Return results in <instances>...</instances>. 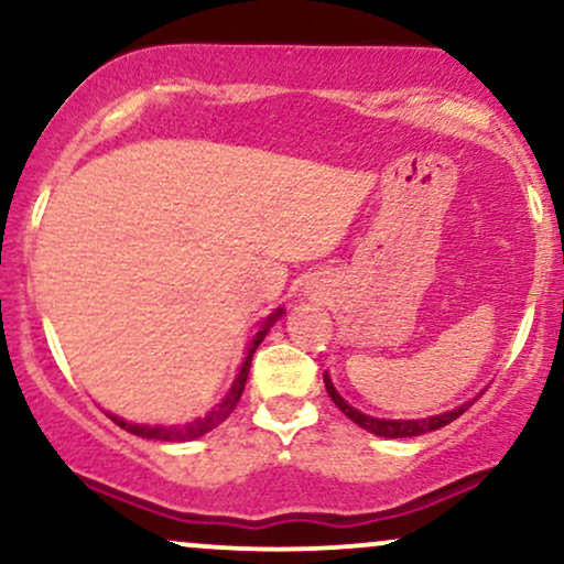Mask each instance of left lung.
Returning a JSON list of instances; mask_svg holds the SVG:
<instances>
[{"instance_id": "left-lung-1", "label": "left lung", "mask_w": 564, "mask_h": 564, "mask_svg": "<svg viewBox=\"0 0 564 564\" xmlns=\"http://www.w3.org/2000/svg\"><path fill=\"white\" fill-rule=\"evenodd\" d=\"M323 384H326V390H328V394H332V400L336 405H339V411L345 413L349 422H355L360 426V430L371 432V435L390 437V440H394V437H419V435H426V432H435V430H440V426L451 424L453 419L462 416V413L467 411V408L477 400V398H471V400H467V403L451 408V411L432 413V416H426V419H379V416H368V413L358 411L355 405H349L347 400L341 398L339 392H336V387H334L332 377H328V371L323 373Z\"/></svg>"}]
</instances>
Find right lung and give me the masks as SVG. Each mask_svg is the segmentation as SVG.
I'll list each match as a JSON object with an SVG mask.
<instances>
[{
    "mask_svg": "<svg viewBox=\"0 0 564 564\" xmlns=\"http://www.w3.org/2000/svg\"><path fill=\"white\" fill-rule=\"evenodd\" d=\"M283 313H286V310L275 307L273 313L268 315V318L260 321V332L251 336V341H249V345H246L243 364H241V368H238L236 379H232V384H230V390L225 392V398L219 400V403L212 408V411H206L204 416L193 419V422H187V424H134V422H127V419L116 416V413H108V416H111V422L119 424L121 430L132 432V435L145 437V440H166V443H185V440L204 437L206 432H212V430H215V426L223 424L225 419H228L230 413H232V408L238 405V400H241V392H243V384H246V377H249L251 358H254L257 347L262 345L264 336L270 334V328H273L275 323L283 318Z\"/></svg>",
    "mask_w": 564,
    "mask_h": 564,
    "instance_id": "right-lung-1",
    "label": "right lung"
}]
</instances>
